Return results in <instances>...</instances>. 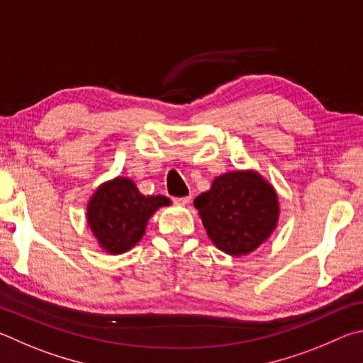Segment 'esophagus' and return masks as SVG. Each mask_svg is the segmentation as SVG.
Segmentation results:
<instances>
[{
	"instance_id": "34e87169",
	"label": "esophagus",
	"mask_w": 363,
	"mask_h": 363,
	"mask_svg": "<svg viewBox=\"0 0 363 363\" xmlns=\"http://www.w3.org/2000/svg\"><path fill=\"white\" fill-rule=\"evenodd\" d=\"M191 201V196H183V198H174V202L177 206H186Z\"/></svg>"
}]
</instances>
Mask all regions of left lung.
<instances>
[{
    "label": "left lung",
    "mask_w": 363,
    "mask_h": 363,
    "mask_svg": "<svg viewBox=\"0 0 363 363\" xmlns=\"http://www.w3.org/2000/svg\"><path fill=\"white\" fill-rule=\"evenodd\" d=\"M194 207L215 247L233 257L258 249L276 230L281 212L276 189L255 170L217 177Z\"/></svg>",
    "instance_id": "obj_1"
}]
</instances>
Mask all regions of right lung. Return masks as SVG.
I'll return each instance as SVG.
<instances>
[{
    "label": "right lung",
    "mask_w": 363,
    "mask_h": 363,
    "mask_svg": "<svg viewBox=\"0 0 363 363\" xmlns=\"http://www.w3.org/2000/svg\"><path fill=\"white\" fill-rule=\"evenodd\" d=\"M170 206L165 196H143L130 178L116 177L101 183L87 204V223L106 253L130 250L159 207Z\"/></svg>",
    "instance_id": "right-lung-1"
}]
</instances>
